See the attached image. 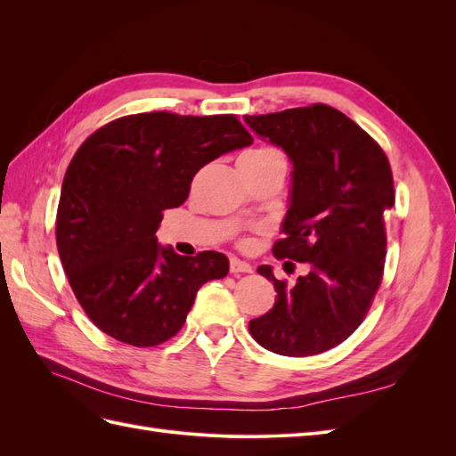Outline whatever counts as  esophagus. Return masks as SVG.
I'll return each mask as SVG.
<instances>
[{
  "instance_id": "34e87169",
  "label": "esophagus",
  "mask_w": 456,
  "mask_h": 456,
  "mask_svg": "<svg viewBox=\"0 0 456 456\" xmlns=\"http://www.w3.org/2000/svg\"><path fill=\"white\" fill-rule=\"evenodd\" d=\"M230 272L232 273H249V272H253V268L249 262L233 256V258H230Z\"/></svg>"
}]
</instances>
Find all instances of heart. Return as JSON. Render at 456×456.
<instances>
[{
    "instance_id": "1",
    "label": "heart",
    "mask_w": 456,
    "mask_h": 456,
    "mask_svg": "<svg viewBox=\"0 0 456 456\" xmlns=\"http://www.w3.org/2000/svg\"><path fill=\"white\" fill-rule=\"evenodd\" d=\"M243 156L256 158V159H268V158H275V156H280V151H278V150H273V148H255V150L245 151Z\"/></svg>"
}]
</instances>
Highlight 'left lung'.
Returning <instances> with one entry per match:
<instances>
[{"mask_svg":"<svg viewBox=\"0 0 456 456\" xmlns=\"http://www.w3.org/2000/svg\"><path fill=\"white\" fill-rule=\"evenodd\" d=\"M243 119L293 163L283 240L272 253L308 262L295 283L275 280L268 265L256 268L278 297L270 312L249 322V330L280 355L327 352L360 327L382 281V215L395 201L388 158L357 123L327 104Z\"/></svg>","mask_w":456,"mask_h":456,"instance_id":"1","label":"left lung"}]
</instances>
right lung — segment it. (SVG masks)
<instances>
[{
  "instance_id": "right-lung-1",
  "label": "right lung",
  "mask_w": 456,
  "mask_h": 456,
  "mask_svg": "<svg viewBox=\"0 0 456 456\" xmlns=\"http://www.w3.org/2000/svg\"><path fill=\"white\" fill-rule=\"evenodd\" d=\"M253 144L236 116H126L94 131L64 175L57 247L72 291L102 333L156 346L186 322L200 287L224 278L223 253L181 256L158 243L165 209L181 207L194 175Z\"/></svg>"
}]
</instances>
